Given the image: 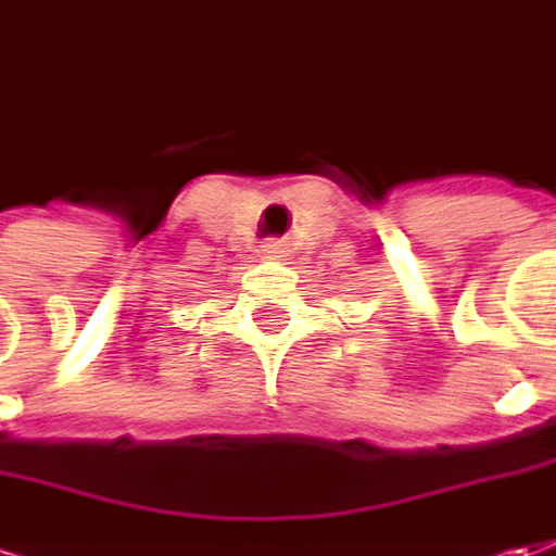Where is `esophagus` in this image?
Returning <instances> with one entry per match:
<instances>
[{
  "label": "esophagus",
  "instance_id": "obj_1",
  "mask_svg": "<svg viewBox=\"0 0 556 556\" xmlns=\"http://www.w3.org/2000/svg\"><path fill=\"white\" fill-rule=\"evenodd\" d=\"M285 241H263V244H260V256H263V260H278V256H285Z\"/></svg>",
  "mask_w": 556,
  "mask_h": 556
}]
</instances>
